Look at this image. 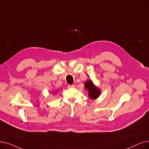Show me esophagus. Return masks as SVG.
<instances>
[{
	"label": "esophagus",
	"mask_w": 149,
	"mask_h": 149,
	"mask_svg": "<svg viewBox=\"0 0 149 149\" xmlns=\"http://www.w3.org/2000/svg\"><path fill=\"white\" fill-rule=\"evenodd\" d=\"M75 87V86L74 85H69L68 86V88H74Z\"/></svg>",
	"instance_id": "esophagus-1"
}]
</instances>
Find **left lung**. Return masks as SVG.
Returning <instances> with one entry per match:
<instances>
[{"mask_svg": "<svg viewBox=\"0 0 149 149\" xmlns=\"http://www.w3.org/2000/svg\"><path fill=\"white\" fill-rule=\"evenodd\" d=\"M85 86L89 91V96L91 99H95L97 98L100 94V90L97 88L91 80H88L85 84Z\"/></svg>", "mask_w": 149, "mask_h": 149, "instance_id": "1", "label": "left lung"}]
</instances>
